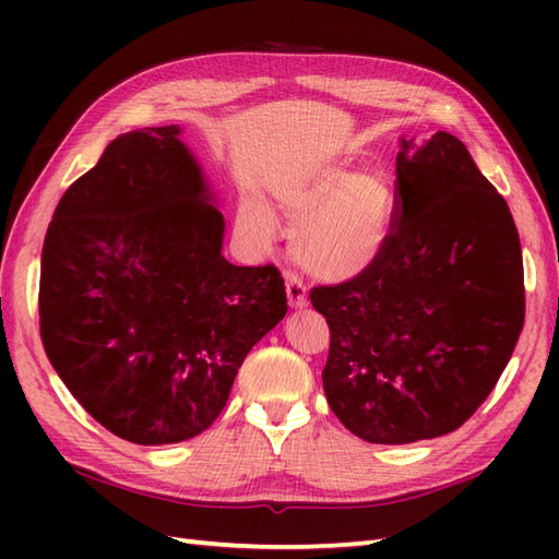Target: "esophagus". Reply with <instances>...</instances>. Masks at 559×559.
I'll return each instance as SVG.
<instances>
[{
    "instance_id": "1",
    "label": "esophagus",
    "mask_w": 559,
    "mask_h": 559,
    "mask_svg": "<svg viewBox=\"0 0 559 559\" xmlns=\"http://www.w3.org/2000/svg\"><path fill=\"white\" fill-rule=\"evenodd\" d=\"M286 293H288V305L295 307V310L307 305V288H305V283L298 276H288Z\"/></svg>"
}]
</instances>
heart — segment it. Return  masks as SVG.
Masks as SVG:
<instances>
[{
  "label": "heart",
  "mask_w": 559,
  "mask_h": 559,
  "mask_svg": "<svg viewBox=\"0 0 559 559\" xmlns=\"http://www.w3.org/2000/svg\"><path fill=\"white\" fill-rule=\"evenodd\" d=\"M278 204L295 228L293 252L300 266L326 283H348L370 273L391 245L399 189L386 170L358 173L331 160L281 187ZM245 218L261 240L273 237L266 209L249 201Z\"/></svg>",
  "instance_id": "heart-1"
}]
</instances>
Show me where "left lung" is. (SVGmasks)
Returning a JSON list of instances; mask_svg holds the SVG:
<instances>
[{"label":"left lung","mask_w":559,"mask_h":559,"mask_svg":"<svg viewBox=\"0 0 559 559\" xmlns=\"http://www.w3.org/2000/svg\"><path fill=\"white\" fill-rule=\"evenodd\" d=\"M399 213L362 278L312 288L331 331L324 394L372 444H411L466 423L490 396L524 326L512 213L449 132L399 139Z\"/></svg>","instance_id":"obj_1"}]
</instances>
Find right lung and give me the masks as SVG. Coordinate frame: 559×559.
Here are the masks:
<instances>
[{"mask_svg": "<svg viewBox=\"0 0 559 559\" xmlns=\"http://www.w3.org/2000/svg\"><path fill=\"white\" fill-rule=\"evenodd\" d=\"M223 235L177 124L117 136L59 199L40 259L43 346L71 396L127 442L204 432L288 312L278 269L230 264Z\"/></svg>", "mask_w": 559, "mask_h": 559, "instance_id": "add662e5", "label": "right lung"}]
</instances>
